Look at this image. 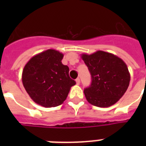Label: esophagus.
Instances as JSON below:
<instances>
[{"label":"esophagus","mask_w":146,"mask_h":146,"mask_svg":"<svg viewBox=\"0 0 146 146\" xmlns=\"http://www.w3.org/2000/svg\"><path fill=\"white\" fill-rule=\"evenodd\" d=\"M76 84H77V85H80V78H77V79L76 80Z\"/></svg>","instance_id":"esophagus-1"}]
</instances>
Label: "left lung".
<instances>
[{"label":"left lung","instance_id":"1","mask_svg":"<svg viewBox=\"0 0 146 146\" xmlns=\"http://www.w3.org/2000/svg\"><path fill=\"white\" fill-rule=\"evenodd\" d=\"M81 57L92 76L91 86L84 90L87 101L100 108H108L117 103L127 90L130 81L125 62L103 50L92 54H82Z\"/></svg>","mask_w":146,"mask_h":146}]
</instances>
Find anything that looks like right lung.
Masks as SVG:
<instances>
[{
  "mask_svg": "<svg viewBox=\"0 0 146 146\" xmlns=\"http://www.w3.org/2000/svg\"><path fill=\"white\" fill-rule=\"evenodd\" d=\"M63 57L58 50L48 49L33 56L24 66L23 84L36 104L44 108L60 105L76 84L69 67L62 64Z\"/></svg>",
  "mask_w": 146,
  "mask_h": 146,
  "instance_id": "right-lung-1",
  "label": "right lung"
}]
</instances>
